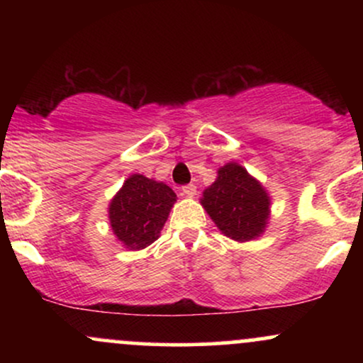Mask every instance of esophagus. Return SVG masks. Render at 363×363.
I'll return each instance as SVG.
<instances>
[{
    "instance_id": "1",
    "label": "esophagus",
    "mask_w": 363,
    "mask_h": 363,
    "mask_svg": "<svg viewBox=\"0 0 363 363\" xmlns=\"http://www.w3.org/2000/svg\"><path fill=\"white\" fill-rule=\"evenodd\" d=\"M182 194L189 196V198H193V196L196 194V186H194V184H186V186H182Z\"/></svg>"
}]
</instances>
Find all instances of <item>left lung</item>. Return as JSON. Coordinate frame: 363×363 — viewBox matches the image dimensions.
I'll use <instances>...</instances> for the list:
<instances>
[{"instance_id":"obj_1","label":"left lung","mask_w":363,"mask_h":363,"mask_svg":"<svg viewBox=\"0 0 363 363\" xmlns=\"http://www.w3.org/2000/svg\"><path fill=\"white\" fill-rule=\"evenodd\" d=\"M201 205L225 235L251 240L262 234L269 215V198L256 179L237 164H227L203 193Z\"/></svg>"}]
</instances>
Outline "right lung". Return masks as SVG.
Instances as JSON below:
<instances>
[{
    "label": "right lung",
    "mask_w": 363,
    "mask_h": 363,
    "mask_svg": "<svg viewBox=\"0 0 363 363\" xmlns=\"http://www.w3.org/2000/svg\"><path fill=\"white\" fill-rule=\"evenodd\" d=\"M176 199V193L167 184L135 174L111 203L112 232L133 251L145 249L158 239Z\"/></svg>",
    "instance_id": "obj_1"
}]
</instances>
